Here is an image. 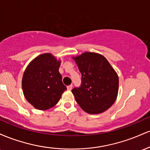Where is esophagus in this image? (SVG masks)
<instances>
[{"label": "esophagus", "mask_w": 150, "mask_h": 150, "mask_svg": "<svg viewBox=\"0 0 150 150\" xmlns=\"http://www.w3.org/2000/svg\"><path fill=\"white\" fill-rule=\"evenodd\" d=\"M72 88H73V85H70L67 87V89H68V90H71Z\"/></svg>", "instance_id": "1"}]
</instances>
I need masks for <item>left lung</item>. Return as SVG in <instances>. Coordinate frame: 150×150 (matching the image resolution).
Listing matches in <instances>:
<instances>
[{"instance_id": "8db88e82", "label": "left lung", "mask_w": 150, "mask_h": 150, "mask_svg": "<svg viewBox=\"0 0 150 150\" xmlns=\"http://www.w3.org/2000/svg\"><path fill=\"white\" fill-rule=\"evenodd\" d=\"M82 77L81 85L72 89L75 100L90 114L104 112L116 101L118 77L102 55L86 52L74 58Z\"/></svg>"}]
</instances>
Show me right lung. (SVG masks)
<instances>
[{
  "instance_id": "add662e5",
  "label": "right lung",
  "mask_w": 150,
  "mask_h": 150,
  "mask_svg": "<svg viewBox=\"0 0 150 150\" xmlns=\"http://www.w3.org/2000/svg\"><path fill=\"white\" fill-rule=\"evenodd\" d=\"M60 63L51 54L44 53L34 59L26 68L22 81L24 95L37 109L53 107L67 89L58 71Z\"/></svg>"
}]
</instances>
